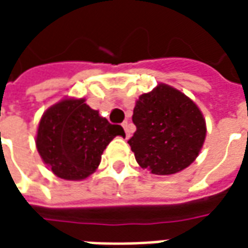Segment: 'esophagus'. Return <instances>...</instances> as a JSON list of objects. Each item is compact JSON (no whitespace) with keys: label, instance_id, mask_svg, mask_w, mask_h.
Segmentation results:
<instances>
[{"label":"esophagus","instance_id":"esophagus-1","mask_svg":"<svg viewBox=\"0 0 248 248\" xmlns=\"http://www.w3.org/2000/svg\"><path fill=\"white\" fill-rule=\"evenodd\" d=\"M122 126H124V133H126V137L129 138L130 135H131V127H130V124L127 122V121H124V124H122Z\"/></svg>","mask_w":248,"mask_h":248}]
</instances>
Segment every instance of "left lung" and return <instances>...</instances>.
Listing matches in <instances>:
<instances>
[{"mask_svg":"<svg viewBox=\"0 0 248 248\" xmlns=\"http://www.w3.org/2000/svg\"><path fill=\"white\" fill-rule=\"evenodd\" d=\"M133 122L137 131L127 140L131 151L138 165L155 175H170L190 166L206 138V122L199 108L165 83L140 95Z\"/></svg>","mask_w":248,"mask_h":248,"instance_id":"8db88e82","label":"left lung"}]
</instances>
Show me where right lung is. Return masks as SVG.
Masks as SVG:
<instances>
[{
  "label": "right lung",
  "instance_id": "obj_1",
  "mask_svg": "<svg viewBox=\"0 0 248 248\" xmlns=\"http://www.w3.org/2000/svg\"><path fill=\"white\" fill-rule=\"evenodd\" d=\"M124 131L108 124L85 103V99H62L47 108L38 124L37 150L57 177L81 181L97 170L106 146Z\"/></svg>",
  "mask_w": 248,
  "mask_h": 248
}]
</instances>
